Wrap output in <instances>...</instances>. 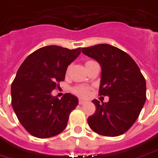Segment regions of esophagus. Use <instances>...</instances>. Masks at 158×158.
Masks as SVG:
<instances>
[{
  "label": "esophagus",
  "mask_w": 158,
  "mask_h": 158,
  "mask_svg": "<svg viewBox=\"0 0 158 158\" xmlns=\"http://www.w3.org/2000/svg\"><path fill=\"white\" fill-rule=\"evenodd\" d=\"M85 103H86V101H84V100L82 99H79V104H80V105H82V104H84Z\"/></svg>",
  "instance_id": "esophagus-1"
}]
</instances>
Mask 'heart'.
Segmentation results:
<instances>
[{
	"instance_id": "obj_1",
	"label": "heart",
	"mask_w": 158,
	"mask_h": 158,
	"mask_svg": "<svg viewBox=\"0 0 158 158\" xmlns=\"http://www.w3.org/2000/svg\"><path fill=\"white\" fill-rule=\"evenodd\" d=\"M92 61V60H89V61L86 62V64H87L88 62ZM70 69H71V66H68L67 70H66V74L69 73V71H70ZM72 92L76 94V95H77L78 97H81V98H87L89 95V93H90V88L87 86H82V85H81V86H77V87H73V89H72Z\"/></svg>"
}]
</instances>
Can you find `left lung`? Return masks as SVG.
I'll list each match as a JSON object with an SVG mask.
<instances>
[{
  "label": "left lung",
  "instance_id": "8db88e82",
  "mask_svg": "<svg viewBox=\"0 0 158 158\" xmlns=\"http://www.w3.org/2000/svg\"><path fill=\"white\" fill-rule=\"evenodd\" d=\"M81 52L101 65L99 95L109 98L103 104L93 100L96 111L87 118L89 127L104 136L124 134L137 119L147 99L140 68L127 53L107 44L82 48Z\"/></svg>",
  "mask_w": 158,
  "mask_h": 158
}]
</instances>
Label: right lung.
<instances>
[{
    "label": "right lung",
    "mask_w": 158,
    "mask_h": 158,
    "mask_svg": "<svg viewBox=\"0 0 158 158\" xmlns=\"http://www.w3.org/2000/svg\"><path fill=\"white\" fill-rule=\"evenodd\" d=\"M80 53L81 48L45 46L28 55L18 69L11 84V105L21 125L33 136L52 137L66 127L78 98L65 93L59 99L51 92L65 80L68 65Z\"/></svg>",
    "instance_id": "add662e5"
}]
</instances>
